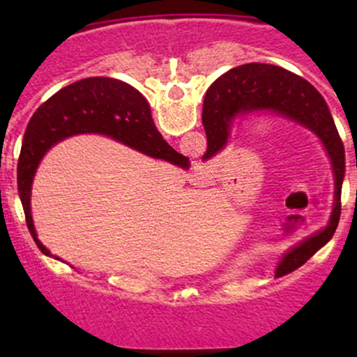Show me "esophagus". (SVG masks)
Wrapping results in <instances>:
<instances>
[{
	"label": "esophagus",
	"mask_w": 357,
	"mask_h": 357,
	"mask_svg": "<svg viewBox=\"0 0 357 357\" xmlns=\"http://www.w3.org/2000/svg\"><path fill=\"white\" fill-rule=\"evenodd\" d=\"M195 178L198 179V181H204V179H210V171H208V167L204 166H196L195 167Z\"/></svg>",
	"instance_id": "obj_1"
}]
</instances>
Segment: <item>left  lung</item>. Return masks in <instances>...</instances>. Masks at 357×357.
<instances>
[{"mask_svg": "<svg viewBox=\"0 0 357 357\" xmlns=\"http://www.w3.org/2000/svg\"><path fill=\"white\" fill-rule=\"evenodd\" d=\"M285 117L309 129L321 141L334 174V203L329 221L321 230L289 248L275 267L285 275L304 265L333 238L341 216L344 179V144L327 109L326 100L301 75L268 63H245L231 68L213 82L203 104V126L208 149L203 159L216 155L231 141L233 127L248 116Z\"/></svg>", "mask_w": 357, "mask_h": 357, "instance_id": "obj_1", "label": "left lung"}]
</instances>
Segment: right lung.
Wrapping results in <instances>:
<instances>
[{"label":"right lung","mask_w":357,"mask_h":357,"mask_svg":"<svg viewBox=\"0 0 357 357\" xmlns=\"http://www.w3.org/2000/svg\"><path fill=\"white\" fill-rule=\"evenodd\" d=\"M79 134L107 136L149 158L183 169L190 167V159L174 151L155 129L146 97L132 85L109 77H90L59 90L28 122L18 161V191L26 227L45 255H50V250L36 235L31 186L43 155L59 142Z\"/></svg>","instance_id":"right-lung-1"}]
</instances>
